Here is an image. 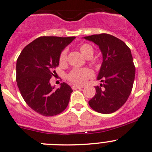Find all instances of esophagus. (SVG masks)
I'll return each mask as SVG.
<instances>
[{"instance_id": "34e87169", "label": "esophagus", "mask_w": 152, "mask_h": 152, "mask_svg": "<svg viewBox=\"0 0 152 152\" xmlns=\"http://www.w3.org/2000/svg\"><path fill=\"white\" fill-rule=\"evenodd\" d=\"M81 88H83V86H78V85H73V86H72V89H73V90H76V89H81Z\"/></svg>"}]
</instances>
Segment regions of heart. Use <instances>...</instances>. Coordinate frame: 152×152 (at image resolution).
Instances as JSON below:
<instances>
[{"mask_svg": "<svg viewBox=\"0 0 152 152\" xmlns=\"http://www.w3.org/2000/svg\"><path fill=\"white\" fill-rule=\"evenodd\" d=\"M79 49L81 55L87 58H89V57H92L94 53L93 48L89 44H81L79 46ZM66 60L67 52L66 50H64L60 54L59 61H60V64H65L66 63ZM92 76H93V72L88 68H74L68 73L67 79L72 84L81 85V84H84L89 79H90Z\"/></svg>", "mask_w": 152, "mask_h": 152, "instance_id": "obj_1", "label": "heart"}]
</instances>
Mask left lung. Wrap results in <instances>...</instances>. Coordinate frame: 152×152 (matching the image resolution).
<instances>
[{
	"label": "left lung",
	"mask_w": 152,
	"mask_h": 152,
	"mask_svg": "<svg viewBox=\"0 0 152 152\" xmlns=\"http://www.w3.org/2000/svg\"><path fill=\"white\" fill-rule=\"evenodd\" d=\"M100 48L103 55L95 87L96 93L89 101L94 111L111 114L125 103L130 96L135 76V68L130 48L124 41L107 33L84 37Z\"/></svg>",
	"instance_id": "8db88e82"
}]
</instances>
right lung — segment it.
Returning a JSON list of instances; mask_svg holds the SVG:
<instances>
[{
    "mask_svg": "<svg viewBox=\"0 0 152 152\" xmlns=\"http://www.w3.org/2000/svg\"><path fill=\"white\" fill-rule=\"evenodd\" d=\"M75 38L41 36L28 44L17 58L16 80L20 93L29 107L43 116L60 114L69 103L71 87L63 82L54 89L49 80L61 52Z\"/></svg>",
    "mask_w": 152,
    "mask_h": 152,
    "instance_id": "right-lung-1",
    "label": "right lung"
}]
</instances>
